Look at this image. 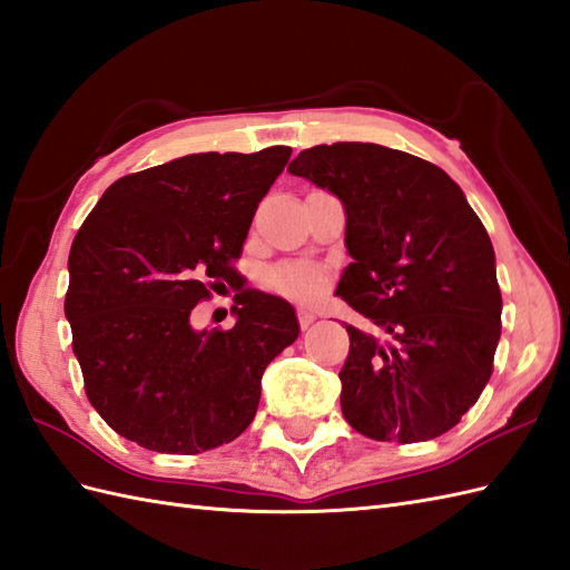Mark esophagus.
Masks as SVG:
<instances>
[{
	"label": "esophagus",
	"mask_w": 570,
	"mask_h": 570,
	"mask_svg": "<svg viewBox=\"0 0 570 570\" xmlns=\"http://www.w3.org/2000/svg\"><path fill=\"white\" fill-rule=\"evenodd\" d=\"M314 320H317V314H314L312 309H305V307H299V309H297V322H299V328H307Z\"/></svg>",
	"instance_id": "obj_1"
}]
</instances>
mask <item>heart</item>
<instances>
[{
  "label": "heart",
  "mask_w": 570,
  "mask_h": 570,
  "mask_svg": "<svg viewBox=\"0 0 570 570\" xmlns=\"http://www.w3.org/2000/svg\"><path fill=\"white\" fill-rule=\"evenodd\" d=\"M268 285L283 295L309 299L322 289V275L307 265H285L271 273Z\"/></svg>",
  "instance_id": "b5f03b06"
}]
</instances>
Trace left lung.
Here are the masks:
<instances>
[{
	"label": "left lung",
	"mask_w": 570,
	"mask_h": 570,
	"mask_svg": "<svg viewBox=\"0 0 570 570\" xmlns=\"http://www.w3.org/2000/svg\"><path fill=\"white\" fill-rule=\"evenodd\" d=\"M346 207L353 263L336 295L377 334L346 326L341 412L363 436L446 434L492 375L502 295L495 250L439 166L377 144L305 148L287 168Z\"/></svg>",
	"instance_id": "8db88e82"
}]
</instances>
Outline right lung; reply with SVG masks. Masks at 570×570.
I'll list each match as a JSON object with an SVG mask.
<instances>
[{
    "mask_svg": "<svg viewBox=\"0 0 570 570\" xmlns=\"http://www.w3.org/2000/svg\"><path fill=\"white\" fill-rule=\"evenodd\" d=\"M293 148L197 154L124 175L75 234L66 317L87 400L138 446L199 453L253 422L261 377L299 334L285 299L242 289L232 328L189 314L236 285L253 214Z\"/></svg>",
    "mask_w": 570,
    "mask_h": 570,
    "instance_id": "1",
    "label": "right lung"
}]
</instances>
